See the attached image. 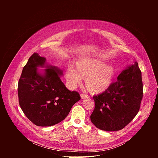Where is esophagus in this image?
Segmentation results:
<instances>
[{"label": "esophagus", "instance_id": "obj_1", "mask_svg": "<svg viewBox=\"0 0 158 158\" xmlns=\"http://www.w3.org/2000/svg\"><path fill=\"white\" fill-rule=\"evenodd\" d=\"M81 97L82 99H85V98H88V96L85 94H81Z\"/></svg>", "mask_w": 158, "mask_h": 158}]
</instances>
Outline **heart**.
I'll return each mask as SVG.
<instances>
[{
	"mask_svg": "<svg viewBox=\"0 0 158 158\" xmlns=\"http://www.w3.org/2000/svg\"><path fill=\"white\" fill-rule=\"evenodd\" d=\"M115 75L114 67L105 64L99 59L84 57L75 64V69L69 68L65 73V77L71 87H76L81 78L85 79V86L93 94H100L110 86Z\"/></svg>",
	"mask_w": 158,
	"mask_h": 158,
	"instance_id": "1",
	"label": "heart"
}]
</instances>
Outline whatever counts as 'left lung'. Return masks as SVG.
<instances>
[{"mask_svg":"<svg viewBox=\"0 0 158 158\" xmlns=\"http://www.w3.org/2000/svg\"><path fill=\"white\" fill-rule=\"evenodd\" d=\"M143 95L141 71L135 62L123 71L106 91L93 96L95 107L91 122L103 131L123 129L138 113Z\"/></svg>","mask_w":158,"mask_h":158,"instance_id":"1","label":"left lung"}]
</instances>
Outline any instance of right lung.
Wrapping results in <instances>:
<instances>
[{
    "label": "right lung",
    "mask_w": 158,
    "mask_h": 158,
    "mask_svg": "<svg viewBox=\"0 0 158 158\" xmlns=\"http://www.w3.org/2000/svg\"><path fill=\"white\" fill-rule=\"evenodd\" d=\"M46 58L34 53L24 67L18 82L19 102L26 117L38 126H51L63 121L73 105L81 99L62 82V72L47 65L44 75L37 67H44Z\"/></svg>",
    "instance_id": "obj_1"
}]
</instances>
